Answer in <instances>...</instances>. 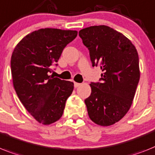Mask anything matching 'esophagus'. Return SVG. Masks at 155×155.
I'll return each mask as SVG.
<instances>
[{"mask_svg": "<svg viewBox=\"0 0 155 155\" xmlns=\"http://www.w3.org/2000/svg\"><path fill=\"white\" fill-rule=\"evenodd\" d=\"M80 85H81V84H80V83H76V82H75V83H74V87H75V88L79 87Z\"/></svg>", "mask_w": 155, "mask_h": 155, "instance_id": "1", "label": "esophagus"}]
</instances>
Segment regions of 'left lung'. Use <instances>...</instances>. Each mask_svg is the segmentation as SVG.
Returning <instances> with one entry per match:
<instances>
[{"mask_svg": "<svg viewBox=\"0 0 155 155\" xmlns=\"http://www.w3.org/2000/svg\"><path fill=\"white\" fill-rule=\"evenodd\" d=\"M79 35L89 49L92 66L103 71L100 83L90 84L91 94L84 101L88 115L98 125H112L132 106L140 76L137 50L128 38L108 26L87 27Z\"/></svg>", "mask_w": 155, "mask_h": 155, "instance_id": "left-lung-1", "label": "left lung"}]
</instances>
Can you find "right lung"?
<instances>
[{
  "instance_id": "add662e5",
  "label": "right lung",
  "mask_w": 155,
  "mask_h": 155,
  "mask_svg": "<svg viewBox=\"0 0 155 155\" xmlns=\"http://www.w3.org/2000/svg\"><path fill=\"white\" fill-rule=\"evenodd\" d=\"M77 33L55 28L35 31L19 41L12 55V82L18 97L33 117L45 125L61 117L66 100L73 91L72 82L49 73Z\"/></svg>"
}]
</instances>
